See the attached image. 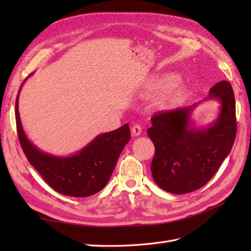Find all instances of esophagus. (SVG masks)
<instances>
[{
  "mask_svg": "<svg viewBox=\"0 0 251 251\" xmlns=\"http://www.w3.org/2000/svg\"><path fill=\"white\" fill-rule=\"evenodd\" d=\"M141 131H142V128H141V126L139 124H135L134 126L131 127V134H132V136H135V137L139 136L141 134Z\"/></svg>",
  "mask_w": 251,
  "mask_h": 251,
  "instance_id": "34e87169",
  "label": "esophagus"
}]
</instances>
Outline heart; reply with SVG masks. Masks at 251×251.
<instances>
[{
  "instance_id": "heart-1",
  "label": "heart",
  "mask_w": 251,
  "mask_h": 251,
  "mask_svg": "<svg viewBox=\"0 0 251 251\" xmlns=\"http://www.w3.org/2000/svg\"><path fill=\"white\" fill-rule=\"evenodd\" d=\"M176 79H177V76H174V75L167 77L166 81H164V83H163V87L167 88L169 86H172L174 82H176ZM181 97H182V92H181V90H177V92H174L172 94L169 100L172 103H177L178 101L181 99Z\"/></svg>"
}]
</instances>
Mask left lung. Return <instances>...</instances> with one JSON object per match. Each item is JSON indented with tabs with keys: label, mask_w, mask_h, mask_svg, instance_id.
Listing matches in <instances>:
<instances>
[{
	"label": "left lung",
	"mask_w": 251,
	"mask_h": 251,
	"mask_svg": "<svg viewBox=\"0 0 251 251\" xmlns=\"http://www.w3.org/2000/svg\"><path fill=\"white\" fill-rule=\"evenodd\" d=\"M207 99L219 101L220 112L205 128H196L191 120L199 103L152 116L147 131L155 146L151 172L155 183L169 193L185 194L205 185L233 147L236 117L231 84L217 83Z\"/></svg>",
	"instance_id": "1"
}]
</instances>
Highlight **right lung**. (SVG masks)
I'll return each instance as SVG.
<instances>
[{"label": "right lung", "mask_w": 251, "mask_h": 251, "mask_svg": "<svg viewBox=\"0 0 251 251\" xmlns=\"http://www.w3.org/2000/svg\"><path fill=\"white\" fill-rule=\"evenodd\" d=\"M19 93L20 89L16 98L15 115L20 146L45 182L58 193L73 197H87L102 190L109 182L123 149L130 140L128 124L97 136L73 155H51L41 151L26 138L19 116Z\"/></svg>", "instance_id": "1"}]
</instances>
